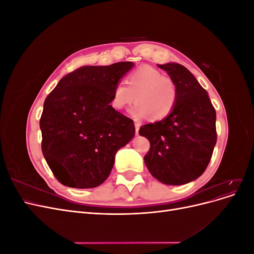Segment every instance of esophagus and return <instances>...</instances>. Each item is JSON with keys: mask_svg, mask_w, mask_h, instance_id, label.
I'll use <instances>...</instances> for the list:
<instances>
[{"mask_svg": "<svg viewBox=\"0 0 254 254\" xmlns=\"http://www.w3.org/2000/svg\"><path fill=\"white\" fill-rule=\"evenodd\" d=\"M134 126H135V134L137 135V134H139V130H140L141 124H140V123H137V122H135V123H134Z\"/></svg>", "mask_w": 254, "mask_h": 254, "instance_id": "esophagus-1", "label": "esophagus"}]
</instances>
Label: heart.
<instances>
[{"label": "heart", "instance_id": "b5f03b06", "mask_svg": "<svg viewBox=\"0 0 254 254\" xmlns=\"http://www.w3.org/2000/svg\"><path fill=\"white\" fill-rule=\"evenodd\" d=\"M135 101L129 112L134 119L150 117L151 121H162L175 109L178 101V88L171 76L157 68L144 65L130 73L127 84L118 82L112 92L111 106L122 110Z\"/></svg>", "mask_w": 254, "mask_h": 254}]
</instances>
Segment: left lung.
<instances>
[{
  "label": "left lung",
  "instance_id": "8db88e82",
  "mask_svg": "<svg viewBox=\"0 0 254 254\" xmlns=\"http://www.w3.org/2000/svg\"><path fill=\"white\" fill-rule=\"evenodd\" d=\"M159 67L175 80L178 101L166 119L142 126L139 133L150 143L144 157L149 173L164 184L180 186L197 179L209 165L217 141L216 111L186 66L170 63Z\"/></svg>",
  "mask_w": 254,
  "mask_h": 254
}]
</instances>
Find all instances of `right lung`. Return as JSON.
Here are the masks:
<instances>
[{
    "instance_id": "1",
    "label": "right lung",
    "mask_w": 254,
    "mask_h": 254,
    "mask_svg": "<svg viewBox=\"0 0 254 254\" xmlns=\"http://www.w3.org/2000/svg\"><path fill=\"white\" fill-rule=\"evenodd\" d=\"M132 66L130 61L80 66L45 98L42 153L64 186H101L111 173L115 153L134 136L133 121L110 105L115 84Z\"/></svg>"
}]
</instances>
